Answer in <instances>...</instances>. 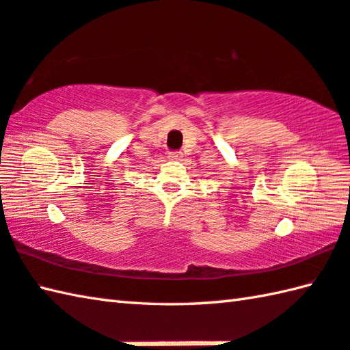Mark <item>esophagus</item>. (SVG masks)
Segmentation results:
<instances>
[{"label": "esophagus", "instance_id": "34e87169", "mask_svg": "<svg viewBox=\"0 0 350 350\" xmlns=\"http://www.w3.org/2000/svg\"><path fill=\"white\" fill-rule=\"evenodd\" d=\"M167 157L170 158V160H181L183 152H169Z\"/></svg>", "mask_w": 350, "mask_h": 350}]
</instances>
